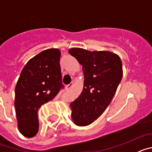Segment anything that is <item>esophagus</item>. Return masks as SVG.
<instances>
[{
	"label": "esophagus",
	"mask_w": 152,
	"mask_h": 152,
	"mask_svg": "<svg viewBox=\"0 0 152 152\" xmlns=\"http://www.w3.org/2000/svg\"><path fill=\"white\" fill-rule=\"evenodd\" d=\"M73 85H74V83L72 82V83H71V84H68V85L66 86V89L67 90L71 89V88H72V87H73Z\"/></svg>",
	"instance_id": "1"
}]
</instances>
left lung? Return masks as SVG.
Segmentation results:
<instances>
[{
    "label": "left lung",
    "instance_id": "8db88e82",
    "mask_svg": "<svg viewBox=\"0 0 152 152\" xmlns=\"http://www.w3.org/2000/svg\"><path fill=\"white\" fill-rule=\"evenodd\" d=\"M82 65L84 88L70 104L75 124L86 126L102 115L113 97L123 77V64L118 55L109 51L80 48L68 50Z\"/></svg>",
    "mask_w": 152,
    "mask_h": 152
}]
</instances>
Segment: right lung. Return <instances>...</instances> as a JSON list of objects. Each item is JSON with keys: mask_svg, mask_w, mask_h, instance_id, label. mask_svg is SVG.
Wrapping results in <instances>:
<instances>
[{"mask_svg": "<svg viewBox=\"0 0 152 152\" xmlns=\"http://www.w3.org/2000/svg\"><path fill=\"white\" fill-rule=\"evenodd\" d=\"M58 49H49L28 61L23 68L15 88L16 110L19 131L32 138L39 130L38 110L53 100L63 88Z\"/></svg>", "mask_w": 152, "mask_h": 152, "instance_id": "add662e5", "label": "right lung"}]
</instances>
